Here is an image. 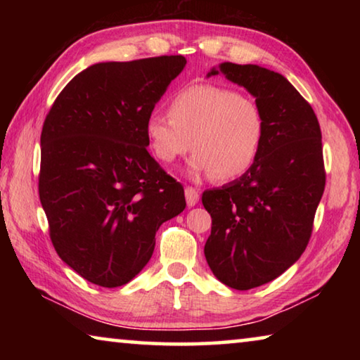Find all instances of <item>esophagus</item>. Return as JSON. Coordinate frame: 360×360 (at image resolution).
Masks as SVG:
<instances>
[{"mask_svg": "<svg viewBox=\"0 0 360 360\" xmlns=\"http://www.w3.org/2000/svg\"><path fill=\"white\" fill-rule=\"evenodd\" d=\"M198 198H200V193L195 187H186V202L187 206H195L198 203Z\"/></svg>", "mask_w": 360, "mask_h": 360, "instance_id": "esophagus-1", "label": "esophagus"}]
</instances>
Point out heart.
<instances>
[{"label": "heart", "mask_w": 360, "mask_h": 360, "mask_svg": "<svg viewBox=\"0 0 360 360\" xmlns=\"http://www.w3.org/2000/svg\"><path fill=\"white\" fill-rule=\"evenodd\" d=\"M168 114H150L144 130L157 160L172 163L195 150L188 167L217 181L240 178L254 165L265 133L260 106L251 96L212 84L179 90Z\"/></svg>", "instance_id": "b5f03b06"}]
</instances>
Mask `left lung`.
Here are the masks:
<instances>
[{
  "mask_svg": "<svg viewBox=\"0 0 360 360\" xmlns=\"http://www.w3.org/2000/svg\"><path fill=\"white\" fill-rule=\"evenodd\" d=\"M219 72L254 96L265 120L254 165L202 197L212 219L206 262L219 281L248 290L283 275L307 249L326 187L321 127L279 72L225 62L208 77Z\"/></svg>",
  "mask_w": 360,
  "mask_h": 360,
  "instance_id": "1",
  "label": "left lung"
}]
</instances>
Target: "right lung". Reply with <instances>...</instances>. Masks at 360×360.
<instances>
[{
  "mask_svg": "<svg viewBox=\"0 0 360 360\" xmlns=\"http://www.w3.org/2000/svg\"><path fill=\"white\" fill-rule=\"evenodd\" d=\"M182 56L105 62L60 92L41 133L39 200L66 265L101 288L131 281L155 233L186 208L184 188L148 152L146 120Z\"/></svg>",
  "mask_w": 360,
  "mask_h": 360,
  "instance_id": "add662e5",
  "label": "right lung"
}]
</instances>
